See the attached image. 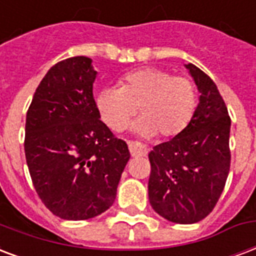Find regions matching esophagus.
Returning <instances> with one entry per match:
<instances>
[{
	"mask_svg": "<svg viewBox=\"0 0 256 256\" xmlns=\"http://www.w3.org/2000/svg\"><path fill=\"white\" fill-rule=\"evenodd\" d=\"M128 150L132 152V154L134 156H146L148 154V149H146V146H144L141 142H136V141H128Z\"/></svg>",
	"mask_w": 256,
	"mask_h": 256,
	"instance_id": "esophagus-1",
	"label": "esophagus"
}]
</instances>
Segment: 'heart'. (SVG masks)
Listing matches in <instances>:
<instances>
[{"mask_svg":"<svg viewBox=\"0 0 256 256\" xmlns=\"http://www.w3.org/2000/svg\"><path fill=\"white\" fill-rule=\"evenodd\" d=\"M198 103L196 87L185 76H173L160 68L130 72L120 88L106 87L98 94L96 106L103 122L114 132L126 128L136 114V128L144 136L158 134L172 138L182 132L192 120Z\"/></svg>","mask_w":256,"mask_h":256,"instance_id":"1","label":"heart"}]
</instances>
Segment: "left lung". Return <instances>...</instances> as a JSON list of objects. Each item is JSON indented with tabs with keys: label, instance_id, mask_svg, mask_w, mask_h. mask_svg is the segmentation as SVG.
<instances>
[{
	"label": "left lung",
	"instance_id": "left-lung-1",
	"mask_svg": "<svg viewBox=\"0 0 256 256\" xmlns=\"http://www.w3.org/2000/svg\"><path fill=\"white\" fill-rule=\"evenodd\" d=\"M188 68L200 92L184 132L149 153V202L158 214L178 224L198 223L219 202L231 165V118L219 90L200 68Z\"/></svg>",
	"mask_w": 256,
	"mask_h": 256
}]
</instances>
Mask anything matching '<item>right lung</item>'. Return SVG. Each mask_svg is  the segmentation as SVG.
Returning <instances> with one entry per match:
<instances>
[{"label": "right lung", "mask_w": 256, "mask_h": 256, "mask_svg": "<svg viewBox=\"0 0 256 256\" xmlns=\"http://www.w3.org/2000/svg\"><path fill=\"white\" fill-rule=\"evenodd\" d=\"M91 58L54 64L33 95L25 124V158L33 186L60 219L87 220L112 206L130 153L100 120Z\"/></svg>", "instance_id": "1"}]
</instances>
